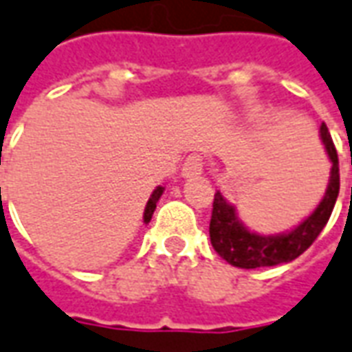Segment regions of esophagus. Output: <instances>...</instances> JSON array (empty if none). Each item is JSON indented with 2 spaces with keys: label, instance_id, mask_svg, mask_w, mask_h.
<instances>
[{
  "label": "esophagus",
  "instance_id": "esophagus-1",
  "mask_svg": "<svg viewBox=\"0 0 352 352\" xmlns=\"http://www.w3.org/2000/svg\"><path fill=\"white\" fill-rule=\"evenodd\" d=\"M203 155L199 153H191L188 155V159L184 161V166H182V176L184 178H191V176H199L203 172Z\"/></svg>",
  "mask_w": 352,
  "mask_h": 352
}]
</instances>
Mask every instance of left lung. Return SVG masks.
<instances>
[{"label":"left lung","mask_w":352,"mask_h":352,"mask_svg":"<svg viewBox=\"0 0 352 352\" xmlns=\"http://www.w3.org/2000/svg\"><path fill=\"white\" fill-rule=\"evenodd\" d=\"M320 138L331 161L330 184L326 189V195L316 206L315 212L307 220L301 221L298 228L292 229L290 233L271 236L252 233L244 228L243 221L239 220L235 206H231L220 191L214 195L210 243L214 250L228 263L243 269L271 267V265L296 260L315 243V239L320 235L324 226L330 220L333 204L340 193V159H338V151L328 132V126L324 123L320 126Z\"/></svg>","instance_id":"obj_1"}]
</instances>
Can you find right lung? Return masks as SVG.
Instances as JSON below:
<instances>
[{"label":"right lung","mask_w":352,"mask_h":352,"mask_svg":"<svg viewBox=\"0 0 352 352\" xmlns=\"http://www.w3.org/2000/svg\"><path fill=\"white\" fill-rule=\"evenodd\" d=\"M163 195V188H157L151 197H149L148 204H146V210H144V223H149L151 220V216H153V212H155V206H157V201H159V197Z\"/></svg>","instance_id":"right-lung-1"}]
</instances>
